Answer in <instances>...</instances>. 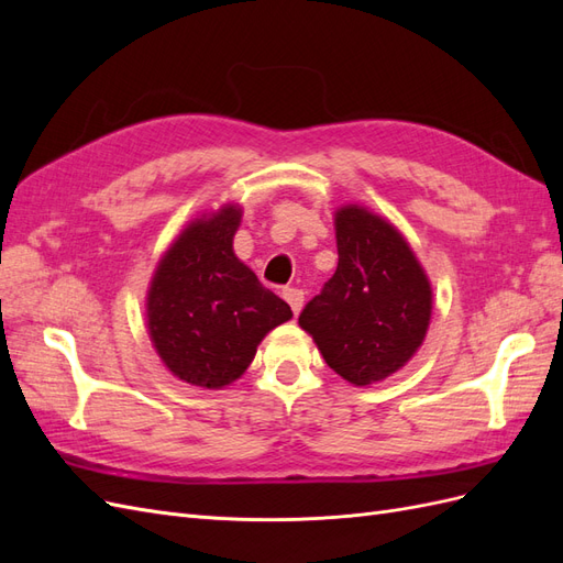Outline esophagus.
<instances>
[{
    "mask_svg": "<svg viewBox=\"0 0 563 563\" xmlns=\"http://www.w3.org/2000/svg\"><path fill=\"white\" fill-rule=\"evenodd\" d=\"M282 296H284V300H286L288 305H291L294 314H298V312L302 310V302H305V294H302V288H294V286H288V288H284Z\"/></svg>",
    "mask_w": 563,
    "mask_h": 563,
    "instance_id": "34e87169",
    "label": "esophagus"
}]
</instances>
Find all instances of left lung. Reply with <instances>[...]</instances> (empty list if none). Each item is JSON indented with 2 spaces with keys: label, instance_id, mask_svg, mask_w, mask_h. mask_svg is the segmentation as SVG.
Returning a JSON list of instances; mask_svg holds the SVG:
<instances>
[{
  "label": "left lung",
  "instance_id": "left-lung-1",
  "mask_svg": "<svg viewBox=\"0 0 563 563\" xmlns=\"http://www.w3.org/2000/svg\"><path fill=\"white\" fill-rule=\"evenodd\" d=\"M338 267L298 317L327 364L352 385L378 383L422 345L432 288L404 236L362 207L335 213Z\"/></svg>",
  "mask_w": 563,
  "mask_h": 563
}]
</instances>
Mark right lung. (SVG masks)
Here are the masks:
<instances>
[{
  "mask_svg": "<svg viewBox=\"0 0 563 563\" xmlns=\"http://www.w3.org/2000/svg\"><path fill=\"white\" fill-rule=\"evenodd\" d=\"M242 209L223 207L166 251L147 294V327L166 368L180 380L220 389L249 368L267 331L294 317L236 258Z\"/></svg>",
  "mask_w": 563,
  "mask_h": 563,
  "instance_id": "1",
  "label": "right lung"
}]
</instances>
